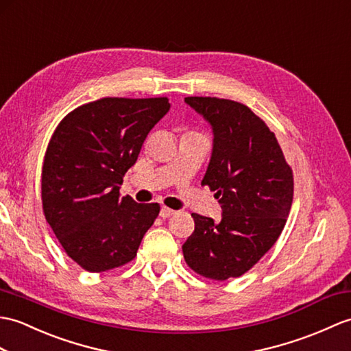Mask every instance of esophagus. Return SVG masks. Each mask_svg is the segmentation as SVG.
I'll use <instances>...</instances> for the list:
<instances>
[{"instance_id":"1","label":"esophagus","mask_w":351,"mask_h":351,"mask_svg":"<svg viewBox=\"0 0 351 351\" xmlns=\"http://www.w3.org/2000/svg\"><path fill=\"white\" fill-rule=\"evenodd\" d=\"M173 214H175V210L167 208V206H162L161 210H160V217L161 218H169V217H172Z\"/></svg>"}]
</instances>
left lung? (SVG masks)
<instances>
[{
	"label": "left lung",
	"mask_w": 351,
	"mask_h": 351,
	"mask_svg": "<svg viewBox=\"0 0 351 351\" xmlns=\"http://www.w3.org/2000/svg\"><path fill=\"white\" fill-rule=\"evenodd\" d=\"M214 130L202 185L215 191L221 221L200 214L182 245L186 265L209 280L248 272L280 238L293 202V170L266 122L248 106L217 97H185Z\"/></svg>",
	"instance_id": "left-lung-1"
}]
</instances>
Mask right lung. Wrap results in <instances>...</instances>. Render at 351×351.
<instances>
[{
    "instance_id": "add662e5",
    "label": "right lung",
    "mask_w": 351,
    "mask_h": 351,
    "mask_svg": "<svg viewBox=\"0 0 351 351\" xmlns=\"http://www.w3.org/2000/svg\"><path fill=\"white\" fill-rule=\"evenodd\" d=\"M170 109L167 97H104L65 115L49 141L42 169L43 214L67 256L88 272L136 257L158 203L119 195L146 136Z\"/></svg>"
}]
</instances>
